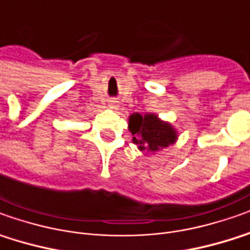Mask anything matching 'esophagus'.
I'll list each match as a JSON object with an SVG mask.
<instances>
[{"label": "esophagus", "instance_id": "34e87169", "mask_svg": "<svg viewBox=\"0 0 250 250\" xmlns=\"http://www.w3.org/2000/svg\"><path fill=\"white\" fill-rule=\"evenodd\" d=\"M117 106H118V104H117V102H115V101H110V107L115 108Z\"/></svg>", "mask_w": 250, "mask_h": 250}]
</instances>
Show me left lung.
<instances>
[{
	"mask_svg": "<svg viewBox=\"0 0 250 250\" xmlns=\"http://www.w3.org/2000/svg\"><path fill=\"white\" fill-rule=\"evenodd\" d=\"M129 130L140 151L155 152L177 140V133L171 125L162 122L155 114H132L129 117Z\"/></svg>",
	"mask_w": 250,
	"mask_h": 250,
	"instance_id": "obj_1",
	"label": "left lung"
}]
</instances>
